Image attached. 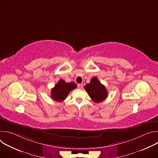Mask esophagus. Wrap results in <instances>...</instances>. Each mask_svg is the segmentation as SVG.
I'll return each mask as SVG.
<instances>
[{
    "mask_svg": "<svg viewBox=\"0 0 158 158\" xmlns=\"http://www.w3.org/2000/svg\"><path fill=\"white\" fill-rule=\"evenodd\" d=\"M77 87H78L79 89H82L83 87V84H79L77 85Z\"/></svg>",
    "mask_w": 158,
    "mask_h": 158,
    "instance_id": "esophagus-1",
    "label": "esophagus"
}]
</instances>
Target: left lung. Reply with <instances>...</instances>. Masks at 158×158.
<instances>
[{
	"mask_svg": "<svg viewBox=\"0 0 158 158\" xmlns=\"http://www.w3.org/2000/svg\"><path fill=\"white\" fill-rule=\"evenodd\" d=\"M84 89L89 96L95 102H101L107 97V91L106 87L102 84L98 77H93L90 83L84 86Z\"/></svg>",
	"mask_w": 158,
	"mask_h": 158,
	"instance_id": "obj_1",
	"label": "left lung"
}]
</instances>
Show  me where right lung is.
Returning a JSON list of instances; mask_svg holds the SVG:
<instances>
[{
	"mask_svg": "<svg viewBox=\"0 0 158 158\" xmlns=\"http://www.w3.org/2000/svg\"><path fill=\"white\" fill-rule=\"evenodd\" d=\"M77 85L74 82L67 83L65 81L60 79L51 89L52 98L58 102L63 101L68 96L70 91L76 88Z\"/></svg>",
	"mask_w": 158,
	"mask_h": 158,
	"instance_id": "1",
	"label": "right lung"
}]
</instances>
